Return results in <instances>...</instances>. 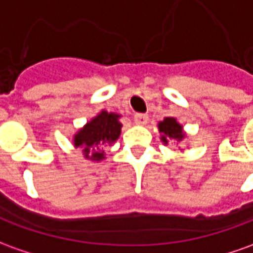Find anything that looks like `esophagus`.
<instances>
[{
	"label": "esophagus",
	"mask_w": 253,
	"mask_h": 253,
	"mask_svg": "<svg viewBox=\"0 0 253 253\" xmlns=\"http://www.w3.org/2000/svg\"><path fill=\"white\" fill-rule=\"evenodd\" d=\"M133 121L137 124V125H146L147 121H149V116L147 114H142V113H137L133 117Z\"/></svg>",
	"instance_id": "obj_1"
}]
</instances>
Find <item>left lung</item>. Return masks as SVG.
Here are the masks:
<instances>
[{
	"mask_svg": "<svg viewBox=\"0 0 253 253\" xmlns=\"http://www.w3.org/2000/svg\"><path fill=\"white\" fill-rule=\"evenodd\" d=\"M158 130L161 133V140L164 144H168L169 140L179 143L186 137V133L183 132V126L173 117H167V118H164V121H160Z\"/></svg>",
	"mask_w": 253,
	"mask_h": 253,
	"instance_id": "left-lung-1",
	"label": "left lung"
}]
</instances>
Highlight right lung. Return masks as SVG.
I'll return each instance as SVG.
<instances>
[{"label":"right lung","instance_id":"right-lung-1","mask_svg":"<svg viewBox=\"0 0 253 253\" xmlns=\"http://www.w3.org/2000/svg\"><path fill=\"white\" fill-rule=\"evenodd\" d=\"M123 124L116 113H107L102 110L84 128L74 135V146L83 149V154L90 161L104 160V149L116 142L121 133Z\"/></svg>","mask_w":253,"mask_h":253}]
</instances>
